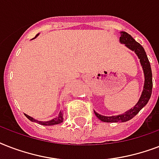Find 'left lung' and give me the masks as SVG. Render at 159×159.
Wrapping results in <instances>:
<instances>
[{
    "mask_svg": "<svg viewBox=\"0 0 159 159\" xmlns=\"http://www.w3.org/2000/svg\"><path fill=\"white\" fill-rule=\"evenodd\" d=\"M120 43L125 45L135 53V54L138 56L139 62H140L141 67L143 68V75H144V84H143V92L141 93V96L139 99L138 102L134 106V108L129 109V111H125V113L118 115V116H102L97 112L94 111L95 115L100 120L103 122H107V123H111V122H126L132 118H134L137 114L140 111V110L143 107L147 105L149 99H150L151 94H152V88H153V79H152V70H151V66L148 61V58L147 57L144 48L143 46L140 45V43L136 42L135 39H133V37L126 33L125 31H120Z\"/></svg>",
    "mask_w": 159,
    "mask_h": 159,
    "instance_id": "left-lung-1",
    "label": "left lung"
}]
</instances>
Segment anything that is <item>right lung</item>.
<instances>
[{
  "label": "right lung",
  "instance_id": "obj_1",
  "mask_svg": "<svg viewBox=\"0 0 159 159\" xmlns=\"http://www.w3.org/2000/svg\"><path fill=\"white\" fill-rule=\"evenodd\" d=\"M38 34H36V36L34 38H33L32 39H34L36 37H38ZM25 116L27 118L30 120V121H33V122H36V123L39 124V125H46V126H50V125H58V124H61L63 122V112L62 111H60L59 114H58V116L57 117H55V118L52 119L50 120H48V121H40V120H35V119H34L33 117H31V116H28V115H26L25 114Z\"/></svg>",
  "mask_w": 159,
  "mask_h": 159
}]
</instances>
